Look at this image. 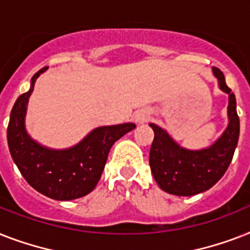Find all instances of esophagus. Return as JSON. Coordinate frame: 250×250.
Returning a JSON list of instances; mask_svg holds the SVG:
<instances>
[{"label": "esophagus", "mask_w": 250, "mask_h": 250, "mask_svg": "<svg viewBox=\"0 0 250 250\" xmlns=\"http://www.w3.org/2000/svg\"><path fill=\"white\" fill-rule=\"evenodd\" d=\"M135 119H136L137 123H145L149 119V114L145 113V111H140V113L136 114Z\"/></svg>", "instance_id": "esophagus-1"}]
</instances>
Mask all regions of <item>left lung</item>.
I'll return each mask as SVG.
<instances>
[{
    "instance_id": "8db88e82",
    "label": "left lung",
    "mask_w": 250,
    "mask_h": 250,
    "mask_svg": "<svg viewBox=\"0 0 250 250\" xmlns=\"http://www.w3.org/2000/svg\"><path fill=\"white\" fill-rule=\"evenodd\" d=\"M219 88L229 93V127L210 148L187 150L179 146L166 131L150 125L154 140L149 152V165L161 189L175 196H193L210 189L225 175L232 161L240 133L236 98L226 84L223 72L213 68Z\"/></svg>"
}]
</instances>
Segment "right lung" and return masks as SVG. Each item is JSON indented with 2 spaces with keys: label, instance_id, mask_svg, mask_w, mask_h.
I'll list each match as a JSON object with an SVG mask.
<instances>
[{
  "label": "right lung",
  "instance_id": "add662e5",
  "mask_svg": "<svg viewBox=\"0 0 250 250\" xmlns=\"http://www.w3.org/2000/svg\"><path fill=\"white\" fill-rule=\"evenodd\" d=\"M46 67L31 79L28 92L14 104L7 125L10 154L29 186L46 197L68 201L94 189L105 168L113 144L136 125L123 123L93 129L82 143L66 150H52L33 141L25 132L24 115L35 82Z\"/></svg>",
  "mask_w": 250,
  "mask_h": 250
}]
</instances>
